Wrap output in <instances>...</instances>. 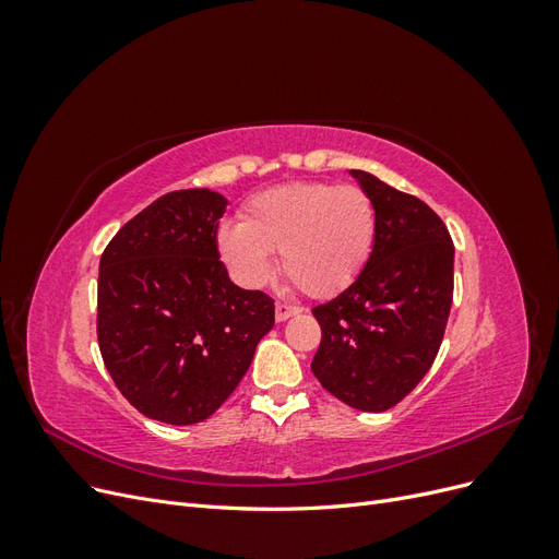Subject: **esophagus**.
Segmentation results:
<instances>
[{"label":"esophagus","instance_id":"34e87169","mask_svg":"<svg viewBox=\"0 0 559 559\" xmlns=\"http://www.w3.org/2000/svg\"><path fill=\"white\" fill-rule=\"evenodd\" d=\"M300 312H302V308L289 306V302H277V306H275V319H277V321H286L289 317L300 314Z\"/></svg>","mask_w":559,"mask_h":559}]
</instances>
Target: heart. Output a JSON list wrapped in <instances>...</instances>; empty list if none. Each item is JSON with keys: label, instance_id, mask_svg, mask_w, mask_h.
I'll list each match as a JSON object with an SVG mask.
<instances>
[{"label": "heart", "instance_id": "heart-1", "mask_svg": "<svg viewBox=\"0 0 559 559\" xmlns=\"http://www.w3.org/2000/svg\"><path fill=\"white\" fill-rule=\"evenodd\" d=\"M376 235V202L361 186L289 181L251 195L242 224L218 226L216 251L247 289L267 284L282 251V270L302 294L331 298L361 275Z\"/></svg>", "mask_w": 559, "mask_h": 559}]
</instances>
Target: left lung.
Here are the masks:
<instances>
[{
    "label": "left lung",
    "mask_w": 559,
    "mask_h": 559,
    "mask_svg": "<svg viewBox=\"0 0 559 559\" xmlns=\"http://www.w3.org/2000/svg\"><path fill=\"white\" fill-rule=\"evenodd\" d=\"M352 175L376 202V247L343 294L312 308L321 326L312 373L352 408L382 413L413 392L443 343L454 247L427 202L370 173Z\"/></svg>",
    "instance_id": "left-lung-1"
}]
</instances>
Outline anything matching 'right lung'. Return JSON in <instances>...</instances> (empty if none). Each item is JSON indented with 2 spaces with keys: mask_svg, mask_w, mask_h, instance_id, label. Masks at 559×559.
Here are the masks:
<instances>
[{
  "mask_svg": "<svg viewBox=\"0 0 559 559\" xmlns=\"http://www.w3.org/2000/svg\"><path fill=\"white\" fill-rule=\"evenodd\" d=\"M226 198L165 193L99 259L97 343L121 394L165 425L207 419L240 384L275 300L233 284L216 251Z\"/></svg>",
  "mask_w": 559,
  "mask_h": 559,
  "instance_id": "obj_1",
  "label": "right lung"
}]
</instances>
